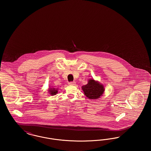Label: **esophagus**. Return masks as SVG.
Returning <instances> with one entry per match:
<instances>
[{
  "label": "esophagus",
  "mask_w": 151,
  "mask_h": 151,
  "mask_svg": "<svg viewBox=\"0 0 151 151\" xmlns=\"http://www.w3.org/2000/svg\"><path fill=\"white\" fill-rule=\"evenodd\" d=\"M68 84H69V85H70V86H75V85L76 84V82H75V81L70 82V83H68Z\"/></svg>",
  "instance_id": "esophagus-1"
}]
</instances>
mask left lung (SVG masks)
<instances>
[{
	"label": "left lung",
	"instance_id": "8db88e82",
	"mask_svg": "<svg viewBox=\"0 0 151 151\" xmlns=\"http://www.w3.org/2000/svg\"><path fill=\"white\" fill-rule=\"evenodd\" d=\"M81 88L86 97L92 100L99 99L105 91L104 86L93 79H89L88 84Z\"/></svg>",
	"mask_w": 151,
	"mask_h": 151
}]
</instances>
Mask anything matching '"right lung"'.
<instances>
[{
  "mask_svg": "<svg viewBox=\"0 0 151 151\" xmlns=\"http://www.w3.org/2000/svg\"><path fill=\"white\" fill-rule=\"evenodd\" d=\"M49 93L51 96H54L55 95L58 93V88H49V91H48Z\"/></svg>",
  "mask_w": 151,
  "mask_h": 151,
  "instance_id": "right-lung-1",
  "label": "right lung"
}]
</instances>
